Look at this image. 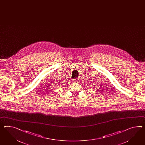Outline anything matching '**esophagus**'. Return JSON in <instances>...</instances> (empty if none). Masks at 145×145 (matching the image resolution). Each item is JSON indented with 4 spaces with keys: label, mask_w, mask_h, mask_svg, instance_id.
<instances>
[{
    "label": "esophagus",
    "mask_w": 145,
    "mask_h": 145,
    "mask_svg": "<svg viewBox=\"0 0 145 145\" xmlns=\"http://www.w3.org/2000/svg\"><path fill=\"white\" fill-rule=\"evenodd\" d=\"M77 79H74L73 80V82H77Z\"/></svg>",
    "instance_id": "obj_1"
}]
</instances>
